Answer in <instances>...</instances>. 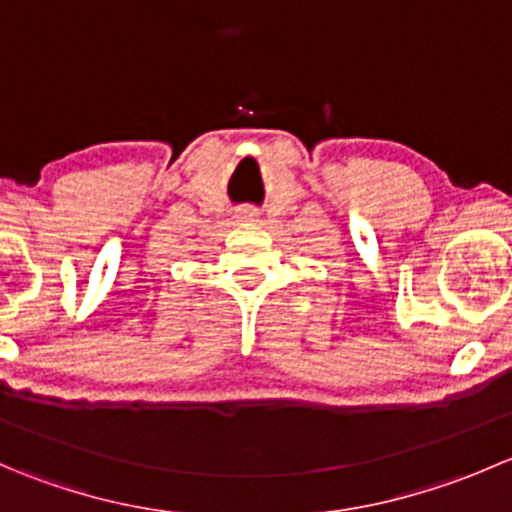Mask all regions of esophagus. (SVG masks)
Returning a JSON list of instances; mask_svg holds the SVG:
<instances>
[{"instance_id":"1","label":"esophagus","mask_w":512,"mask_h":512,"mask_svg":"<svg viewBox=\"0 0 512 512\" xmlns=\"http://www.w3.org/2000/svg\"><path fill=\"white\" fill-rule=\"evenodd\" d=\"M237 218L245 220V223H255V220H257V213H255V210L245 208V210H240V213H237Z\"/></svg>"}]
</instances>
